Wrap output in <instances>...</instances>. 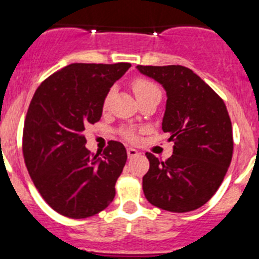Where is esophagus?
I'll return each mask as SVG.
<instances>
[{
	"mask_svg": "<svg viewBox=\"0 0 259 259\" xmlns=\"http://www.w3.org/2000/svg\"><path fill=\"white\" fill-rule=\"evenodd\" d=\"M126 152H127V157H129V158L137 157V155L139 154V153H138V150L134 149V148H127Z\"/></svg>",
	"mask_w": 259,
	"mask_h": 259,
	"instance_id": "1",
	"label": "esophagus"
}]
</instances>
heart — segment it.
Masks as SVG:
<instances>
[{"instance_id": "b5f03b06", "label": "heart", "mask_w": 259, "mask_h": 259, "mask_svg": "<svg viewBox=\"0 0 259 259\" xmlns=\"http://www.w3.org/2000/svg\"><path fill=\"white\" fill-rule=\"evenodd\" d=\"M133 90H134L138 101L145 99V97L152 96V95H160L159 87H158L155 83H153L152 81L145 78L135 79V81L133 82ZM110 99H111V92H109V94L106 95V97H105L104 107H107V105H109L110 102ZM122 137L127 140L135 139L134 133L130 132V130H124V132H122Z\"/></svg>"}]
</instances>
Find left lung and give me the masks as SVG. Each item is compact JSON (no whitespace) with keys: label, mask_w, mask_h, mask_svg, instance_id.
<instances>
[{"label":"left lung","mask_w":259,"mask_h":259,"mask_svg":"<svg viewBox=\"0 0 259 259\" xmlns=\"http://www.w3.org/2000/svg\"><path fill=\"white\" fill-rule=\"evenodd\" d=\"M167 94L162 130L175 142L165 162L147 153L143 177L148 201L170 212L206 204L222 185L233 155V129L224 101L196 73L182 66H137Z\"/></svg>","instance_id":"8db88e82"}]
</instances>
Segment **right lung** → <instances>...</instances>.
Here are the masks:
<instances>
[{"label": "right lung", "mask_w": 259, "mask_h": 259, "mask_svg": "<svg viewBox=\"0 0 259 259\" xmlns=\"http://www.w3.org/2000/svg\"><path fill=\"white\" fill-rule=\"evenodd\" d=\"M130 63H73L48 77L27 110L22 152L29 175L47 204L72 219L106 209L126 163L120 142L91 154L84 129L101 119L104 100Z\"/></svg>", "instance_id": "right-lung-1"}]
</instances>
